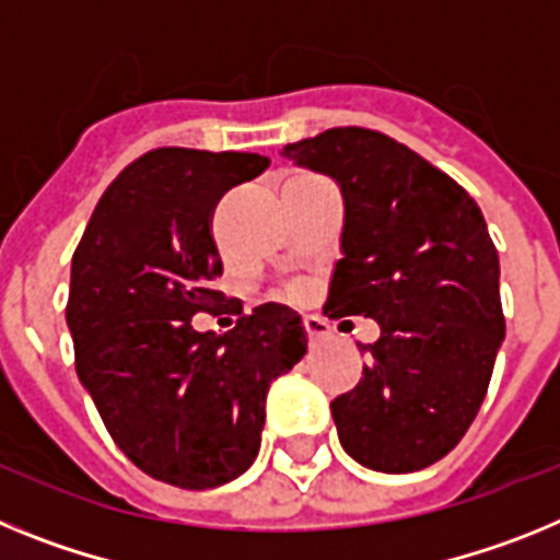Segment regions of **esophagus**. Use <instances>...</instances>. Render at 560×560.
I'll return each instance as SVG.
<instances>
[{
  "instance_id": "1",
  "label": "esophagus",
  "mask_w": 560,
  "mask_h": 560,
  "mask_svg": "<svg viewBox=\"0 0 560 560\" xmlns=\"http://www.w3.org/2000/svg\"><path fill=\"white\" fill-rule=\"evenodd\" d=\"M301 324H304V332H307V338L313 340H324L329 335V324L320 315H304L301 318Z\"/></svg>"
}]
</instances>
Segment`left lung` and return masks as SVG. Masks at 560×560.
I'll return each mask as SVG.
<instances>
[{"label":"left lung","instance_id":"left-lung-1","mask_svg":"<svg viewBox=\"0 0 560 560\" xmlns=\"http://www.w3.org/2000/svg\"><path fill=\"white\" fill-rule=\"evenodd\" d=\"M281 154L343 194V259L324 315L381 324L358 386L329 406L340 445L383 474L428 468L474 422L504 340L499 253L482 211L436 165L363 126Z\"/></svg>","mask_w":560,"mask_h":560}]
</instances>
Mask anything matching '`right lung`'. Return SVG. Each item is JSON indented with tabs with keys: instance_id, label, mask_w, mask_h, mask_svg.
<instances>
[{
	"instance_id": "obj_1",
	"label": "right lung",
	"mask_w": 560,
	"mask_h": 560,
	"mask_svg": "<svg viewBox=\"0 0 560 560\" xmlns=\"http://www.w3.org/2000/svg\"><path fill=\"white\" fill-rule=\"evenodd\" d=\"M267 165L247 152L152 149L112 179L72 253L78 377L115 445L174 488H220L250 468L267 388L307 352L301 318L281 304L240 315L225 335L191 327L228 301L213 290V211Z\"/></svg>"
}]
</instances>
